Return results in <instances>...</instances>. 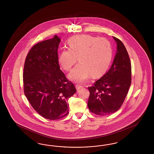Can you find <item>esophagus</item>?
Here are the masks:
<instances>
[{
  "label": "esophagus",
  "mask_w": 154,
  "mask_h": 154,
  "mask_svg": "<svg viewBox=\"0 0 154 154\" xmlns=\"http://www.w3.org/2000/svg\"><path fill=\"white\" fill-rule=\"evenodd\" d=\"M83 86L81 85H79V84H77V85H75V88H76V89L77 90H79V89H81V88H82Z\"/></svg>",
  "instance_id": "esophagus-1"
}]
</instances>
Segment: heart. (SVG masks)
I'll use <instances>...</instances> for the list:
<instances>
[{
    "mask_svg": "<svg viewBox=\"0 0 154 154\" xmlns=\"http://www.w3.org/2000/svg\"><path fill=\"white\" fill-rule=\"evenodd\" d=\"M69 48L60 52L58 61L62 68L69 70L78 60L79 64L70 71L69 79L76 82H84L93 76L104 75L111 63L112 50L105 38L89 35H76L68 40Z\"/></svg>",
    "mask_w": 154,
    "mask_h": 154,
    "instance_id": "heart-1",
    "label": "heart"
}]
</instances>
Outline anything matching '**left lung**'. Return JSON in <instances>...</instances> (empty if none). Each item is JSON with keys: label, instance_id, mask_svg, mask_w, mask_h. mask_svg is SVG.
I'll return each instance as SVG.
<instances>
[{"label": "left lung", "instance_id": "1", "mask_svg": "<svg viewBox=\"0 0 154 154\" xmlns=\"http://www.w3.org/2000/svg\"><path fill=\"white\" fill-rule=\"evenodd\" d=\"M117 52L109 70L89 87L88 106L90 112L106 116L117 111L126 98L131 81V66L125 47L118 38Z\"/></svg>", "mask_w": 154, "mask_h": 154}]
</instances>
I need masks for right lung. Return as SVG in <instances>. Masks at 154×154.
<instances>
[{
	"instance_id": "1",
	"label": "right lung",
	"mask_w": 154,
	"mask_h": 154,
	"mask_svg": "<svg viewBox=\"0 0 154 154\" xmlns=\"http://www.w3.org/2000/svg\"><path fill=\"white\" fill-rule=\"evenodd\" d=\"M60 39L39 42L28 52L23 68V90L32 107L44 118L57 120L69 113L68 100L75 85L60 69L57 49Z\"/></svg>"
}]
</instances>
